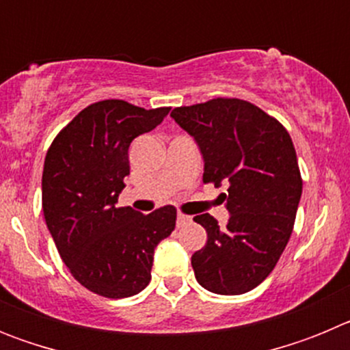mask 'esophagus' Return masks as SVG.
<instances>
[{
    "label": "esophagus",
    "instance_id": "34e87169",
    "mask_svg": "<svg viewBox=\"0 0 350 350\" xmlns=\"http://www.w3.org/2000/svg\"><path fill=\"white\" fill-rule=\"evenodd\" d=\"M187 222H191L189 215H185V213H178V215H177V224L178 226H184V224H187Z\"/></svg>",
    "mask_w": 350,
    "mask_h": 350
}]
</instances>
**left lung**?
<instances>
[{"instance_id": "obj_1", "label": "left lung", "mask_w": 350, "mask_h": 350, "mask_svg": "<svg viewBox=\"0 0 350 350\" xmlns=\"http://www.w3.org/2000/svg\"><path fill=\"white\" fill-rule=\"evenodd\" d=\"M172 117L202 150L203 182L228 184L226 228L210 213L194 217L208 237L191 258L196 280L215 295H243L271 273L293 233L303 187L295 145L275 117L238 98L173 108Z\"/></svg>"}]
</instances>
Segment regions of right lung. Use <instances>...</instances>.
Here are the masks:
<instances>
[{"label": "right lung", "instance_id": "right-lung-1", "mask_svg": "<svg viewBox=\"0 0 350 350\" xmlns=\"http://www.w3.org/2000/svg\"><path fill=\"white\" fill-rule=\"evenodd\" d=\"M168 112V107L98 101L73 117L49 147L42 177L45 222L68 270L94 295L117 299L145 289L154 249L175 230V206L147 215L117 206L129 175V145Z\"/></svg>", "mask_w": 350, "mask_h": 350}]
</instances>
